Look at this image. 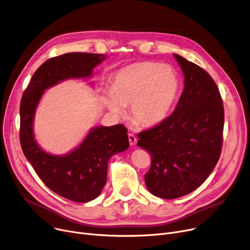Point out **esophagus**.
Instances as JSON below:
<instances>
[{
  "label": "esophagus",
  "mask_w": 250,
  "mask_h": 250,
  "mask_svg": "<svg viewBox=\"0 0 250 250\" xmlns=\"http://www.w3.org/2000/svg\"><path fill=\"white\" fill-rule=\"evenodd\" d=\"M127 138H128V142L132 146H135L137 144V138L133 135V134H128L127 135Z\"/></svg>",
  "instance_id": "esophagus-1"
}]
</instances>
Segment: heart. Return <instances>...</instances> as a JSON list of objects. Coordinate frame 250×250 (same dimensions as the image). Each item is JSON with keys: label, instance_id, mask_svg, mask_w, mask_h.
Returning <instances> with one entry per match:
<instances>
[{"label": "heart", "instance_id": "obj_1", "mask_svg": "<svg viewBox=\"0 0 250 250\" xmlns=\"http://www.w3.org/2000/svg\"><path fill=\"white\" fill-rule=\"evenodd\" d=\"M180 92L177 72L168 64L138 62L118 70L111 90L103 92V101L115 115L130 105V117L141 126L162 123L175 105Z\"/></svg>", "mask_w": 250, "mask_h": 250}]
</instances>
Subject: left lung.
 Segmentation results:
<instances>
[{
  "label": "left lung",
  "mask_w": 250,
  "mask_h": 250,
  "mask_svg": "<svg viewBox=\"0 0 250 250\" xmlns=\"http://www.w3.org/2000/svg\"><path fill=\"white\" fill-rule=\"evenodd\" d=\"M185 89L173 113L139 135L137 145L151 154L145 175L148 189L173 200L198 188L221 155L224 107L220 91L203 68L174 54Z\"/></svg>",
  "instance_id": "obj_1"
}]
</instances>
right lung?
Wrapping results in <instances>:
<instances>
[{
  "mask_svg": "<svg viewBox=\"0 0 250 250\" xmlns=\"http://www.w3.org/2000/svg\"><path fill=\"white\" fill-rule=\"evenodd\" d=\"M105 56L70 52L44 62L33 74L20 103V143L26 158L44 185L64 199L87 203L100 194L110 157L129 146L123 125L92 128L81 145L58 156L43 151L33 135V120L43 91L67 79L87 78Z\"/></svg>",
  "mask_w": 250,
  "mask_h": 250,
  "instance_id": "obj_1",
  "label": "right lung"
}]
</instances>
